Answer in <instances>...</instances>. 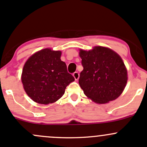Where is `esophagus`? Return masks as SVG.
Returning a JSON list of instances; mask_svg holds the SVG:
<instances>
[{
  "label": "esophagus",
  "instance_id": "esophagus-1",
  "mask_svg": "<svg viewBox=\"0 0 147 147\" xmlns=\"http://www.w3.org/2000/svg\"><path fill=\"white\" fill-rule=\"evenodd\" d=\"M73 76L74 77V78H75V80H78V78H79V74H78V72H77V71H76V72H74V73L73 74Z\"/></svg>",
  "mask_w": 147,
  "mask_h": 147
}]
</instances>
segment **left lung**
<instances>
[{
	"label": "left lung",
	"mask_w": 147,
	"mask_h": 147,
	"mask_svg": "<svg viewBox=\"0 0 147 147\" xmlns=\"http://www.w3.org/2000/svg\"><path fill=\"white\" fill-rule=\"evenodd\" d=\"M83 70L78 83L88 98L97 104L108 103L121 94L127 80V69L121 57L111 49L95 46L80 50Z\"/></svg>",
	"instance_id": "1"
}]
</instances>
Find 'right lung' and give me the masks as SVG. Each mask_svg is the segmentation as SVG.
I'll use <instances>...</instances> for the list:
<instances>
[{
    "instance_id": "right-lung-1",
    "label": "right lung",
    "mask_w": 147,
    "mask_h": 147,
    "mask_svg": "<svg viewBox=\"0 0 147 147\" xmlns=\"http://www.w3.org/2000/svg\"><path fill=\"white\" fill-rule=\"evenodd\" d=\"M61 51L45 48L31 55L23 67L22 82L25 92L41 105L54 103L64 94L74 78L68 73Z\"/></svg>"
}]
</instances>
